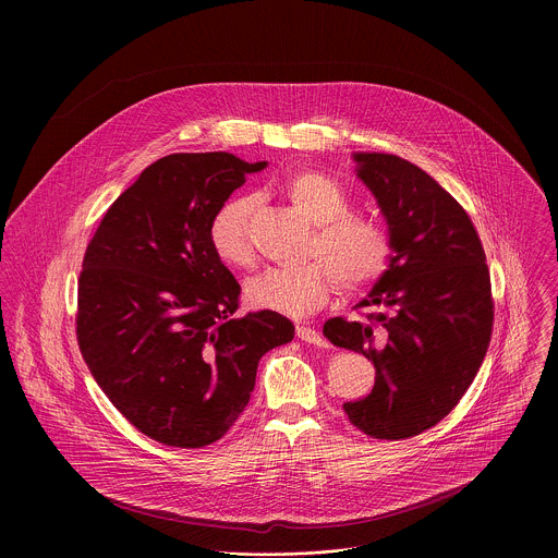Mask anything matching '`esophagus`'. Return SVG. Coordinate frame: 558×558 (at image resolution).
<instances>
[{"label":"esophagus","mask_w":558,"mask_h":558,"mask_svg":"<svg viewBox=\"0 0 558 558\" xmlns=\"http://www.w3.org/2000/svg\"><path fill=\"white\" fill-rule=\"evenodd\" d=\"M296 337L301 339V341H307V343H312V345H318V348H326L328 345V341L319 335L316 328H312V326H296Z\"/></svg>","instance_id":"34e87169"}]
</instances>
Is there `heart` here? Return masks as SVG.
<instances>
[{"instance_id":"obj_1","label":"heart","mask_w":558,"mask_h":558,"mask_svg":"<svg viewBox=\"0 0 558 558\" xmlns=\"http://www.w3.org/2000/svg\"><path fill=\"white\" fill-rule=\"evenodd\" d=\"M283 197L314 223L310 253L318 255L301 266H272L251 277L244 299L253 310L301 318L319 307L332 290L354 294L378 281L389 268L393 242L389 232L369 219L354 217L350 197L328 175L299 169L279 184ZM253 199L234 195L210 219V242L230 266L248 268L255 259L251 240Z\"/></svg>"}]
</instances>
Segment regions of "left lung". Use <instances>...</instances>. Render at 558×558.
Returning <instances> with one entry per match:
<instances>
[{"label":"left lung","instance_id":"left-lung-1","mask_svg":"<svg viewBox=\"0 0 558 558\" xmlns=\"http://www.w3.org/2000/svg\"><path fill=\"white\" fill-rule=\"evenodd\" d=\"M354 171L387 221L393 255L356 307L324 337L374 361L376 385L343 403L374 438L416 436L445 418L477 376L492 335L485 253L466 210L421 167L385 153H354Z\"/></svg>","mask_w":558,"mask_h":558}]
</instances>
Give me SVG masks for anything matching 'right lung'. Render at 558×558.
<instances>
[{
  "label": "right lung",
  "instance_id": "obj_1",
  "mask_svg": "<svg viewBox=\"0 0 558 558\" xmlns=\"http://www.w3.org/2000/svg\"><path fill=\"white\" fill-rule=\"evenodd\" d=\"M268 162L169 155L111 204L80 277L81 354L111 403L153 440L197 449L246 408L259 359L294 337L281 314L236 316L239 281L210 219Z\"/></svg>",
  "mask_w": 558,
  "mask_h": 558
}]
</instances>
